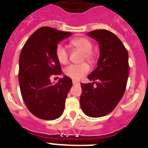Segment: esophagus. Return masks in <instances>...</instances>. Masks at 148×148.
Returning a JSON list of instances; mask_svg holds the SVG:
<instances>
[{
    "label": "esophagus",
    "instance_id": "34e87169",
    "mask_svg": "<svg viewBox=\"0 0 148 148\" xmlns=\"http://www.w3.org/2000/svg\"><path fill=\"white\" fill-rule=\"evenodd\" d=\"M73 84H74V85H79V84H80V83L76 81H73Z\"/></svg>",
    "mask_w": 148,
    "mask_h": 148
}]
</instances>
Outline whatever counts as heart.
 <instances>
[{
	"instance_id": "heart-1",
	"label": "heart",
	"mask_w": 148,
	"mask_h": 148,
	"mask_svg": "<svg viewBox=\"0 0 148 148\" xmlns=\"http://www.w3.org/2000/svg\"><path fill=\"white\" fill-rule=\"evenodd\" d=\"M72 47L83 53L82 60H87L94 64L97 60V54L93 51V44L85 37L74 38L70 41ZM55 56L58 62L61 64H66L68 61V51L62 45H58L55 48ZM90 71V67L87 63L81 64H71L65 67L64 74L74 80H80Z\"/></svg>"
}]
</instances>
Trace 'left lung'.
<instances>
[{
	"label": "left lung",
	"instance_id": "left-lung-1",
	"mask_svg": "<svg viewBox=\"0 0 148 148\" xmlns=\"http://www.w3.org/2000/svg\"><path fill=\"white\" fill-rule=\"evenodd\" d=\"M88 35L98 42L100 58L97 67L88 76L95 82L81 84L80 103L88 117H100L110 114L124 95L129 74L128 53L121 40L108 30H95Z\"/></svg>",
	"mask_w": 148,
	"mask_h": 148
}]
</instances>
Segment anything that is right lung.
<instances>
[{
	"label": "right lung",
	"mask_w": 148,
	"mask_h": 148,
	"mask_svg": "<svg viewBox=\"0 0 148 148\" xmlns=\"http://www.w3.org/2000/svg\"><path fill=\"white\" fill-rule=\"evenodd\" d=\"M71 34L42 27L32 34L20 54L18 79L22 98L30 112L40 119H57L64 112L71 79L64 76L53 84L50 78L62 73L55 48Z\"/></svg>",
	"instance_id": "1"
}]
</instances>
